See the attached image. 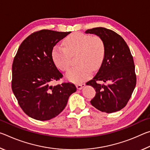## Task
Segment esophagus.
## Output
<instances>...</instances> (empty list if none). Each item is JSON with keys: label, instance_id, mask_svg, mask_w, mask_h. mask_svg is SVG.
<instances>
[{"label": "esophagus", "instance_id": "obj_1", "mask_svg": "<svg viewBox=\"0 0 150 150\" xmlns=\"http://www.w3.org/2000/svg\"><path fill=\"white\" fill-rule=\"evenodd\" d=\"M85 86V83H79V84H77V85H76V87H77V89H79V90L82 89V88L84 87Z\"/></svg>", "mask_w": 150, "mask_h": 150}]
</instances>
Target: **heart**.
<instances>
[{
    "instance_id": "1",
    "label": "heart",
    "mask_w": 150,
    "mask_h": 150,
    "mask_svg": "<svg viewBox=\"0 0 150 150\" xmlns=\"http://www.w3.org/2000/svg\"><path fill=\"white\" fill-rule=\"evenodd\" d=\"M64 47L55 45L52 51V57L55 65L63 71L69 70L71 57H76L77 65L66 75L68 80L81 83L89 78L92 69L95 71L100 67L105 55V45L98 35L82 33H73L63 41Z\"/></svg>"
}]
</instances>
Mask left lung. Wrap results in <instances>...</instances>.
I'll use <instances>...</instances> for the list:
<instances>
[{
  "mask_svg": "<svg viewBox=\"0 0 150 150\" xmlns=\"http://www.w3.org/2000/svg\"><path fill=\"white\" fill-rule=\"evenodd\" d=\"M103 40L105 55L96 75L86 85L95 88L96 95L91 103L100 111L112 113L120 110L128 103L136 85L133 57L124 40L117 33L98 27L85 31ZM102 80L106 84H100Z\"/></svg>",
  "mask_w": 150,
  "mask_h": 150,
  "instance_id": "left-lung-1",
  "label": "left lung"
}]
</instances>
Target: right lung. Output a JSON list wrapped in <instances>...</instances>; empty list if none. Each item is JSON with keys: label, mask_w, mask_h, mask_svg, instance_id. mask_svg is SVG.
I'll list each match as a JSON object with an SVG mask.
<instances>
[{"label": "right lung", "mask_w": 150, "mask_h": 150, "mask_svg": "<svg viewBox=\"0 0 150 150\" xmlns=\"http://www.w3.org/2000/svg\"><path fill=\"white\" fill-rule=\"evenodd\" d=\"M70 33L50 30L32 33L22 42L14 58L12 91L22 110L35 120L57 116L77 90L71 83L52 85L63 77L52 59V49Z\"/></svg>", "instance_id": "obj_1"}]
</instances>
